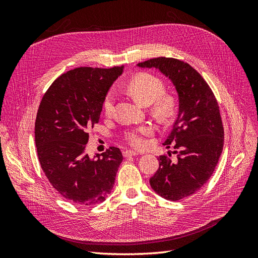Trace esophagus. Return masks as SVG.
<instances>
[{"label": "esophagus", "mask_w": 258, "mask_h": 258, "mask_svg": "<svg viewBox=\"0 0 258 258\" xmlns=\"http://www.w3.org/2000/svg\"><path fill=\"white\" fill-rule=\"evenodd\" d=\"M139 153L135 152V151H126L123 152V156L124 157H131V156H138Z\"/></svg>", "instance_id": "obj_1"}]
</instances>
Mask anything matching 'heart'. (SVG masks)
Listing matches in <instances>:
<instances>
[{
    "mask_svg": "<svg viewBox=\"0 0 258 258\" xmlns=\"http://www.w3.org/2000/svg\"><path fill=\"white\" fill-rule=\"evenodd\" d=\"M126 89L129 95L141 105L152 104L154 114L160 119H168L172 116L175 108V100L172 96L163 93L165 85L156 75L151 73H139L127 83ZM115 95L113 91H108L103 101V110L106 115H111L114 110ZM154 132V128L150 124H145L137 129L128 130L124 134V139L132 146L141 148L145 145V136H150Z\"/></svg>",
    "mask_w": 258,
    "mask_h": 258,
    "instance_id": "b5f03b06",
    "label": "heart"
}]
</instances>
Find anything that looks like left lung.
I'll use <instances>...</instances> for the list:
<instances>
[{
	"instance_id": "1",
	"label": "left lung",
	"mask_w": 258,
	"mask_h": 258,
	"mask_svg": "<svg viewBox=\"0 0 258 258\" xmlns=\"http://www.w3.org/2000/svg\"><path fill=\"white\" fill-rule=\"evenodd\" d=\"M155 68L173 83L178 113L163 143L175 148L176 160L159 156L150 178L152 188L167 200H181L198 191L213 174L224 146V128L214 93L196 70L184 61L159 57L138 63Z\"/></svg>"
}]
</instances>
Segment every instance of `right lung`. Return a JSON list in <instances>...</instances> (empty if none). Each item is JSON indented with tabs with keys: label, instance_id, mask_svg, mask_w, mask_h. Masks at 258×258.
Here are the masks:
<instances>
[{
	"label": "right lung",
	"instance_id": "1",
	"mask_svg": "<svg viewBox=\"0 0 258 258\" xmlns=\"http://www.w3.org/2000/svg\"><path fill=\"white\" fill-rule=\"evenodd\" d=\"M123 67L76 68L59 76L41 101L35 120L38 160L62 197L77 205L105 200L115 182L122 155L110 147L90 158L88 131L99 122L103 101Z\"/></svg>",
	"mask_w": 258,
	"mask_h": 258
}]
</instances>
